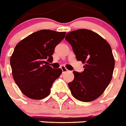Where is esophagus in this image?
Listing matches in <instances>:
<instances>
[{"label":"esophagus","instance_id":"34e87169","mask_svg":"<svg viewBox=\"0 0 126 126\" xmlns=\"http://www.w3.org/2000/svg\"><path fill=\"white\" fill-rule=\"evenodd\" d=\"M61 69H62V73H63V74H64V73H67V72H68V70L66 68H65V67L64 66H63V65H62V66H61Z\"/></svg>","mask_w":126,"mask_h":126}]
</instances>
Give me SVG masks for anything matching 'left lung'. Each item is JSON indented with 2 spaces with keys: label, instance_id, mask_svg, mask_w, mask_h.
Listing matches in <instances>:
<instances>
[{
  "label": "left lung",
  "instance_id": "obj_1",
  "mask_svg": "<svg viewBox=\"0 0 126 126\" xmlns=\"http://www.w3.org/2000/svg\"><path fill=\"white\" fill-rule=\"evenodd\" d=\"M65 39L72 46L77 60L84 64L81 73L73 71L74 79L68 83L73 96L89 102L100 96L110 83L115 59L109 43L91 30L69 32Z\"/></svg>",
  "mask_w": 126,
  "mask_h": 126
}]
</instances>
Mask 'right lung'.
I'll use <instances>...</instances> for the list:
<instances>
[{
	"label": "right lung",
	"mask_w": 126,
	"mask_h": 126,
	"mask_svg": "<svg viewBox=\"0 0 126 126\" xmlns=\"http://www.w3.org/2000/svg\"><path fill=\"white\" fill-rule=\"evenodd\" d=\"M65 32L42 30L30 34L17 43L10 59L12 74L22 93L33 100H42L50 93L53 82L62 69H52L55 47Z\"/></svg>",
	"instance_id": "add662e5"
}]
</instances>
